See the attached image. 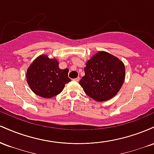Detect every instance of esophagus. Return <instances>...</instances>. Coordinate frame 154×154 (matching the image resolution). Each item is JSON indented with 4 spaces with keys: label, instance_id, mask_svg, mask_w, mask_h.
Segmentation results:
<instances>
[{
    "label": "esophagus",
    "instance_id": "34e87169",
    "mask_svg": "<svg viewBox=\"0 0 154 154\" xmlns=\"http://www.w3.org/2000/svg\"><path fill=\"white\" fill-rule=\"evenodd\" d=\"M79 79H80V78H79V77H77V78H75V79H74V80H75V81H77V82H79Z\"/></svg>",
    "mask_w": 154,
    "mask_h": 154
}]
</instances>
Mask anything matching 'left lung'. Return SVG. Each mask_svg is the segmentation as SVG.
Returning <instances> with one entry per match:
<instances>
[{"instance_id":"obj_1","label":"left lung","mask_w":154,"mask_h":154,"mask_svg":"<svg viewBox=\"0 0 154 154\" xmlns=\"http://www.w3.org/2000/svg\"><path fill=\"white\" fill-rule=\"evenodd\" d=\"M79 85L88 96L97 102L114 98L125 79V66L119 58L98 51L88 60Z\"/></svg>"}]
</instances>
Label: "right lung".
Here are the masks:
<instances>
[{
    "label": "right lung",
    "instance_id": "right-lung-1",
    "mask_svg": "<svg viewBox=\"0 0 154 154\" xmlns=\"http://www.w3.org/2000/svg\"><path fill=\"white\" fill-rule=\"evenodd\" d=\"M59 62L48 55L38 56L28 67L26 77L28 85L34 93L44 98L59 95L71 79L68 77V69H61Z\"/></svg>",
    "mask_w": 154,
    "mask_h": 154
}]
</instances>
